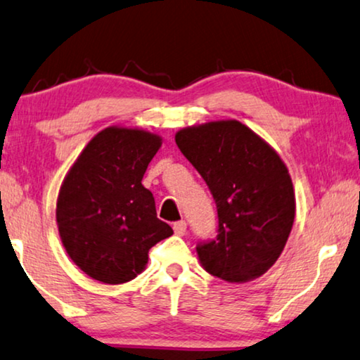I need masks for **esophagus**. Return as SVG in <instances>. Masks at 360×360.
Returning <instances> with one entry per match:
<instances>
[{
    "label": "esophagus",
    "instance_id": "esophagus-1",
    "mask_svg": "<svg viewBox=\"0 0 360 360\" xmlns=\"http://www.w3.org/2000/svg\"><path fill=\"white\" fill-rule=\"evenodd\" d=\"M174 231L176 236H184L186 233V223L184 219L181 221H176V223H174Z\"/></svg>",
    "mask_w": 360,
    "mask_h": 360
}]
</instances>
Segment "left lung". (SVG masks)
<instances>
[{
	"mask_svg": "<svg viewBox=\"0 0 360 360\" xmlns=\"http://www.w3.org/2000/svg\"><path fill=\"white\" fill-rule=\"evenodd\" d=\"M175 142L198 170L218 210V236L196 245L206 272L229 283L264 275L282 254L295 219L287 165L236 120L180 129Z\"/></svg>",
	"mask_w": 360,
	"mask_h": 360,
	"instance_id": "8db88e82",
	"label": "left lung"
}]
</instances>
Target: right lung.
I'll return each mask as SVG.
<instances>
[{"label": "right lung", "mask_w": 360, "mask_h": 360, "mask_svg": "<svg viewBox=\"0 0 360 360\" xmlns=\"http://www.w3.org/2000/svg\"><path fill=\"white\" fill-rule=\"evenodd\" d=\"M162 137L111 126L88 142L58 191L57 226L70 259L98 282L117 285L146 269L149 249L174 231L142 185Z\"/></svg>", "instance_id": "right-lung-1"}]
</instances>
